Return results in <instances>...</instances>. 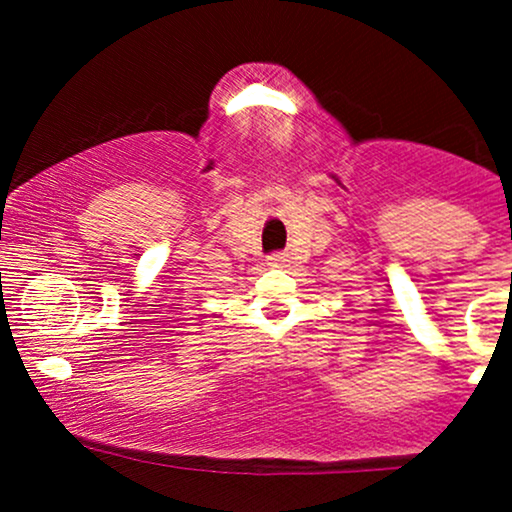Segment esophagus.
<instances>
[{"mask_svg":"<svg viewBox=\"0 0 512 512\" xmlns=\"http://www.w3.org/2000/svg\"><path fill=\"white\" fill-rule=\"evenodd\" d=\"M267 260H269V264H272V267H281V264L286 262L284 255H279V252H274V255H269Z\"/></svg>","mask_w":512,"mask_h":512,"instance_id":"esophagus-1","label":"esophagus"}]
</instances>
